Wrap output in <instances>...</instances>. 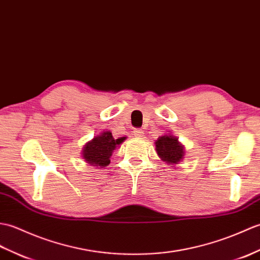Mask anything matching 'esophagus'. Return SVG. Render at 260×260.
<instances>
[{
    "mask_svg": "<svg viewBox=\"0 0 260 260\" xmlns=\"http://www.w3.org/2000/svg\"><path fill=\"white\" fill-rule=\"evenodd\" d=\"M132 134H134V136L136 138H139V139H141V138L143 137V135H145V132H143V130H141V129H135Z\"/></svg>",
    "mask_w": 260,
    "mask_h": 260,
    "instance_id": "34e87169",
    "label": "esophagus"
}]
</instances>
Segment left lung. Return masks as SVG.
Returning a JSON list of instances; mask_svg holds the SVG:
<instances>
[{
  "instance_id": "1",
  "label": "left lung",
  "mask_w": 260,
  "mask_h": 260,
  "mask_svg": "<svg viewBox=\"0 0 260 260\" xmlns=\"http://www.w3.org/2000/svg\"><path fill=\"white\" fill-rule=\"evenodd\" d=\"M154 145L159 158L169 166L180 164L186 155L184 146L170 131H168V134L160 136L154 141Z\"/></svg>"
}]
</instances>
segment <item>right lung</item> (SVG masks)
<instances>
[{"label":"right lung","instance_id":"right-lung-1","mask_svg":"<svg viewBox=\"0 0 260 260\" xmlns=\"http://www.w3.org/2000/svg\"><path fill=\"white\" fill-rule=\"evenodd\" d=\"M125 140V137L114 139L110 131H102L88 141L82 150V158L95 168H106L110 164L113 151Z\"/></svg>","mask_w":260,"mask_h":260}]
</instances>
